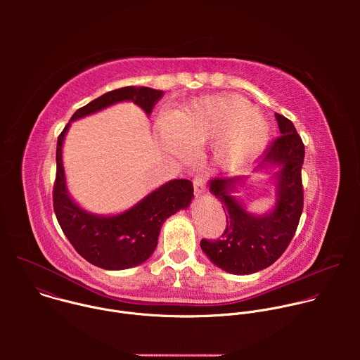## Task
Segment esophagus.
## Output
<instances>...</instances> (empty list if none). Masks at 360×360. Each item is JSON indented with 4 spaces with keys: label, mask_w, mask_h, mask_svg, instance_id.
Returning <instances> with one entry per match:
<instances>
[{
    "label": "esophagus",
    "mask_w": 360,
    "mask_h": 360,
    "mask_svg": "<svg viewBox=\"0 0 360 360\" xmlns=\"http://www.w3.org/2000/svg\"><path fill=\"white\" fill-rule=\"evenodd\" d=\"M205 182H207V178H205V175H198V176H195V179H193V191H195V195H202V193H205Z\"/></svg>",
    "instance_id": "obj_1"
}]
</instances>
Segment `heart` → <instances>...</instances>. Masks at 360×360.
<instances>
[{"label":"heart","instance_id":"1","mask_svg":"<svg viewBox=\"0 0 360 360\" xmlns=\"http://www.w3.org/2000/svg\"><path fill=\"white\" fill-rule=\"evenodd\" d=\"M153 128L161 146L179 158L188 157L192 146L211 143L212 162L228 171L258 158L271 138L268 120L235 94L200 96L179 114L161 111Z\"/></svg>","mask_w":360,"mask_h":360}]
</instances>
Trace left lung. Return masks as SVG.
<instances>
[{
    "label": "left lung",
    "instance_id": "left-lung-1",
    "mask_svg": "<svg viewBox=\"0 0 360 360\" xmlns=\"http://www.w3.org/2000/svg\"><path fill=\"white\" fill-rule=\"evenodd\" d=\"M281 136L266 149L255 172H272L275 203L256 215L233 193L245 185L246 176L211 179L210 192L221 200L226 229L218 240H200L210 261L233 275H249L271 266L292 240L303 210L302 165L304 146L292 121L275 114Z\"/></svg>",
    "mask_w": 360,
    "mask_h": 360
}]
</instances>
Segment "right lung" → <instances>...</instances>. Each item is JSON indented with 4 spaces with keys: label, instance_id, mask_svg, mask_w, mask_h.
Wrapping results in <instances>:
<instances>
[{
    "label": "right lung",
    "instance_id": "add662e5",
    "mask_svg": "<svg viewBox=\"0 0 360 360\" xmlns=\"http://www.w3.org/2000/svg\"><path fill=\"white\" fill-rule=\"evenodd\" d=\"M162 95L164 91L148 86H125L110 91L77 110L58 136L54 211L63 232L75 250L98 268L124 271L148 261L158 245L162 224L191 205L193 185L188 179H172L149 192L124 212L115 215L92 214L81 208L68 191L63 161L65 135L71 122L124 101L134 102L149 117Z\"/></svg>",
    "mask_w": 360,
    "mask_h": 360
}]
</instances>
